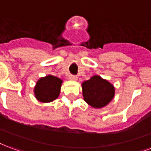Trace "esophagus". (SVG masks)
Returning a JSON list of instances; mask_svg holds the SVG:
<instances>
[{
    "label": "esophagus",
    "mask_w": 151,
    "mask_h": 151,
    "mask_svg": "<svg viewBox=\"0 0 151 151\" xmlns=\"http://www.w3.org/2000/svg\"><path fill=\"white\" fill-rule=\"evenodd\" d=\"M69 80H72V81H77L78 80V77L76 76H69Z\"/></svg>",
    "instance_id": "1"
}]
</instances>
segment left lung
<instances>
[{
	"instance_id": "left-lung-1",
	"label": "left lung",
	"mask_w": 151,
	"mask_h": 151,
	"mask_svg": "<svg viewBox=\"0 0 151 151\" xmlns=\"http://www.w3.org/2000/svg\"><path fill=\"white\" fill-rule=\"evenodd\" d=\"M84 101L93 108L100 109L106 106L114 99L115 88L108 80L100 76H93L82 83Z\"/></svg>"
}]
</instances>
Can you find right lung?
Wrapping results in <instances>:
<instances>
[{"mask_svg": "<svg viewBox=\"0 0 151 151\" xmlns=\"http://www.w3.org/2000/svg\"><path fill=\"white\" fill-rule=\"evenodd\" d=\"M63 80L52 75L40 78L34 87V95L41 103H50L58 98Z\"/></svg>", "mask_w": 151, "mask_h": 151, "instance_id": "right-lung-1", "label": "right lung"}]
</instances>
